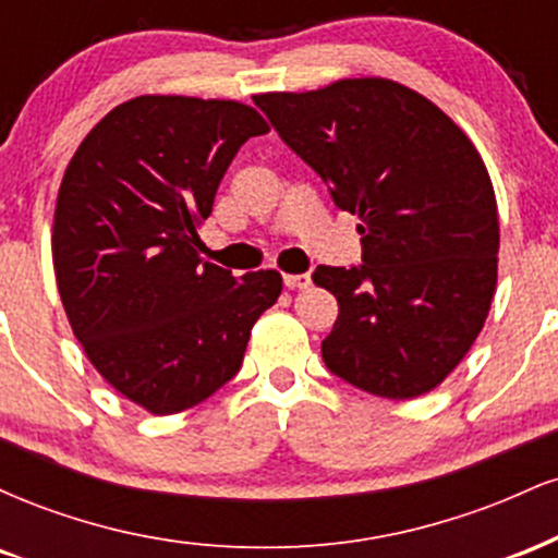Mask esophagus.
<instances>
[{
	"mask_svg": "<svg viewBox=\"0 0 558 558\" xmlns=\"http://www.w3.org/2000/svg\"><path fill=\"white\" fill-rule=\"evenodd\" d=\"M283 283H286V288H291V291H296V288L310 286L312 278L306 272H301V275H283Z\"/></svg>",
	"mask_w": 558,
	"mask_h": 558,
	"instance_id": "esophagus-1",
	"label": "esophagus"
}]
</instances>
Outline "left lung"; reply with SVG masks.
<instances>
[{
    "instance_id": "8db88e82",
    "label": "left lung",
    "mask_w": 558,
    "mask_h": 558,
    "mask_svg": "<svg viewBox=\"0 0 558 558\" xmlns=\"http://www.w3.org/2000/svg\"><path fill=\"white\" fill-rule=\"evenodd\" d=\"M254 105L362 220L364 265L312 275L338 299L328 369L383 399L430 393L472 349L496 293L498 207L475 144L427 96L375 75Z\"/></svg>"
}]
</instances>
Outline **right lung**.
I'll use <instances>...</instances> for the list:
<instances>
[{
  "mask_svg": "<svg viewBox=\"0 0 558 558\" xmlns=\"http://www.w3.org/2000/svg\"><path fill=\"white\" fill-rule=\"evenodd\" d=\"M270 131L233 99L144 94L81 141L54 207L52 262L70 328L88 362L149 414L196 407L239 373L278 270L202 259L198 226L252 136Z\"/></svg>",
  "mask_w": 558,
  "mask_h": 558,
  "instance_id": "add662e5",
  "label": "right lung"
}]
</instances>
